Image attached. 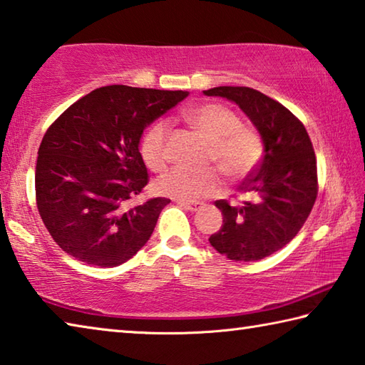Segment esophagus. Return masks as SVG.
<instances>
[{
    "mask_svg": "<svg viewBox=\"0 0 365 365\" xmlns=\"http://www.w3.org/2000/svg\"><path fill=\"white\" fill-rule=\"evenodd\" d=\"M179 207L189 210V212H199V210L203 207V203L200 202H184V200H176Z\"/></svg>",
    "mask_w": 365,
    "mask_h": 365,
    "instance_id": "obj_1",
    "label": "esophagus"
}]
</instances>
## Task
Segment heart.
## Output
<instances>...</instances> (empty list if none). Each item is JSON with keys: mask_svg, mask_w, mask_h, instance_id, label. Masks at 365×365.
I'll return each mask as SVG.
<instances>
[{"mask_svg": "<svg viewBox=\"0 0 365 365\" xmlns=\"http://www.w3.org/2000/svg\"><path fill=\"white\" fill-rule=\"evenodd\" d=\"M186 118L197 131L210 140V158L229 179L247 176L261 158L258 134L240 125L232 110L215 102L195 106L186 113ZM165 123L153 125L140 143V155L152 171H160L168 162L166 152ZM157 192L179 200H200L221 189V181L215 171H192L187 168H171L155 181Z\"/></svg>", "mask_w": 365, "mask_h": 365, "instance_id": "b5f03b06", "label": "heart"}]
</instances>
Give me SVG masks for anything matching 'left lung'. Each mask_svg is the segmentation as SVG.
Here are the masks:
<instances>
[{
    "instance_id": "left-lung-1",
    "label": "left lung",
    "mask_w": 365,
    "mask_h": 365,
    "mask_svg": "<svg viewBox=\"0 0 365 365\" xmlns=\"http://www.w3.org/2000/svg\"><path fill=\"white\" fill-rule=\"evenodd\" d=\"M240 107L264 145L258 168L240 186L248 200L215 205L222 226L210 237L216 252L234 261H258L284 248L308 220L317 197V166L308 131L289 108L247 86L203 91Z\"/></svg>"
}]
</instances>
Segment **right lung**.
<instances>
[{"label": "right lung", "mask_w": 365, "mask_h": 365, "mask_svg": "<svg viewBox=\"0 0 365 365\" xmlns=\"http://www.w3.org/2000/svg\"><path fill=\"white\" fill-rule=\"evenodd\" d=\"M187 96L104 86L83 96L48 128L38 149L36 205L51 237L70 257L115 267L147 244L170 199L130 207L149 181L140 138Z\"/></svg>", "instance_id": "add662e5"}]
</instances>
